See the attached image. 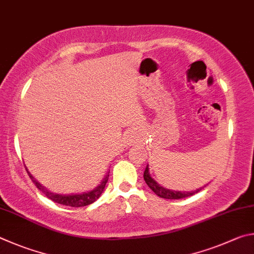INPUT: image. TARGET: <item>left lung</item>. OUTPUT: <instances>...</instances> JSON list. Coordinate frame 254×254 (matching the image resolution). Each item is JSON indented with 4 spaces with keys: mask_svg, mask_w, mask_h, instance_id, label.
I'll use <instances>...</instances> for the list:
<instances>
[{
    "mask_svg": "<svg viewBox=\"0 0 254 254\" xmlns=\"http://www.w3.org/2000/svg\"><path fill=\"white\" fill-rule=\"evenodd\" d=\"M144 180L146 182V184L148 185V188L153 190V192L158 195L159 197L162 198H167V199H180V198H184L188 196H192V195L198 193L202 189H198L196 190H192V192H180V190H172L163 188V186L159 185L156 181H154L152 177L149 175L148 172V166L146 167V170L144 172Z\"/></svg>",
    "mask_w": 254,
    "mask_h": 254,
    "instance_id": "left-lung-1",
    "label": "left lung"
}]
</instances>
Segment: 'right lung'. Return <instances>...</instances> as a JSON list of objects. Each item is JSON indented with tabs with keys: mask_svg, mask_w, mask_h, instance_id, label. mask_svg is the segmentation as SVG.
<instances>
[{
	"mask_svg": "<svg viewBox=\"0 0 254 254\" xmlns=\"http://www.w3.org/2000/svg\"><path fill=\"white\" fill-rule=\"evenodd\" d=\"M26 172L30 176V179L32 180L35 186L41 190V192L46 195L48 198L52 199L53 202L62 204V205H66V206H72V207H81V206H86L89 205L96 201V199L100 196L101 193L104 192V189L106 186V183L108 182V177L109 175H107L104 180H102L101 184L99 186H97L95 190H90V192L83 193V194H71V195H60V194H55L48 190L44 186H42L39 182L34 179V177L30 174V172L28 171V168H25Z\"/></svg>",
	"mask_w": 254,
	"mask_h": 254,
	"instance_id": "add662e5",
	"label": "right lung"
}]
</instances>
